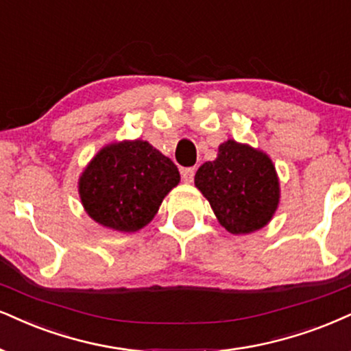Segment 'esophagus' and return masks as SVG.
<instances>
[{
	"label": "esophagus",
	"mask_w": 351,
	"mask_h": 351,
	"mask_svg": "<svg viewBox=\"0 0 351 351\" xmlns=\"http://www.w3.org/2000/svg\"><path fill=\"white\" fill-rule=\"evenodd\" d=\"M193 176H195V169H193V167L182 169V180L185 184H192L193 182Z\"/></svg>",
	"instance_id": "esophagus-1"
}]
</instances>
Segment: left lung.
<instances>
[{
    "label": "left lung",
    "mask_w": 351,
    "mask_h": 351,
    "mask_svg": "<svg viewBox=\"0 0 351 351\" xmlns=\"http://www.w3.org/2000/svg\"><path fill=\"white\" fill-rule=\"evenodd\" d=\"M195 187L231 234L267 226L280 203V179L270 156L234 140L221 143L215 161L198 167Z\"/></svg>",
    "instance_id": "left-lung-1"
}]
</instances>
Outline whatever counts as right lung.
<instances>
[{
	"mask_svg": "<svg viewBox=\"0 0 351 351\" xmlns=\"http://www.w3.org/2000/svg\"><path fill=\"white\" fill-rule=\"evenodd\" d=\"M179 182V169L161 151L145 140H123L97 151L81 172L77 192L94 221L135 232L154 218Z\"/></svg>",
	"mask_w": 351,
	"mask_h": 351,
	"instance_id": "obj_1",
	"label": "right lung"
}]
</instances>
